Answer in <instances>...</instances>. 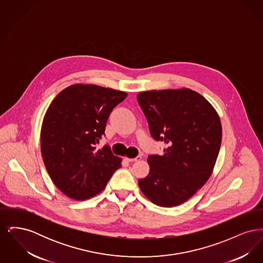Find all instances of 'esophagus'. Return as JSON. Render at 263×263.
Masks as SVG:
<instances>
[{"instance_id": "1", "label": "esophagus", "mask_w": 263, "mask_h": 263, "mask_svg": "<svg viewBox=\"0 0 263 263\" xmlns=\"http://www.w3.org/2000/svg\"><path fill=\"white\" fill-rule=\"evenodd\" d=\"M142 159V157L141 156H138L136 158H133V159H130V158H126V161L127 162H130V163H132V162H138V161H140Z\"/></svg>"}]
</instances>
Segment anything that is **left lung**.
<instances>
[{"label":"left lung","instance_id":"obj_1","mask_svg":"<svg viewBox=\"0 0 263 263\" xmlns=\"http://www.w3.org/2000/svg\"><path fill=\"white\" fill-rule=\"evenodd\" d=\"M137 100L152 137L166 145L163 156H149L150 172L139 187L158 206L180 205L211 176L222 142L220 117L190 88L142 91Z\"/></svg>","mask_w":263,"mask_h":263}]
</instances>
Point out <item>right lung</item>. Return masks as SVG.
<instances>
[{
	"mask_svg": "<svg viewBox=\"0 0 263 263\" xmlns=\"http://www.w3.org/2000/svg\"><path fill=\"white\" fill-rule=\"evenodd\" d=\"M126 97L125 91L76 84L52 100L41 126V155L53 183L66 196H96L121 166L108 145L100 150L96 145L109 114Z\"/></svg>",
	"mask_w": 263,
	"mask_h": 263,
	"instance_id": "obj_1",
	"label": "right lung"
}]
</instances>
